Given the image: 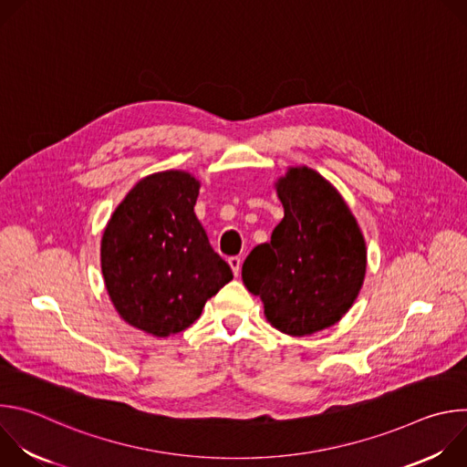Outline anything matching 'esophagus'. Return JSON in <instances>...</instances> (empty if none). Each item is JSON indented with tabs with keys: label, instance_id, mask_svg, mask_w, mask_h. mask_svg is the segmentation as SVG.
I'll list each match as a JSON object with an SVG mask.
<instances>
[{
	"label": "esophagus",
	"instance_id": "obj_1",
	"mask_svg": "<svg viewBox=\"0 0 467 467\" xmlns=\"http://www.w3.org/2000/svg\"><path fill=\"white\" fill-rule=\"evenodd\" d=\"M229 265L234 275H240V270H242V258L240 256H231L229 258Z\"/></svg>",
	"mask_w": 467,
	"mask_h": 467
}]
</instances>
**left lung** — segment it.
<instances>
[{"label": "left lung", "instance_id": "1", "mask_svg": "<svg viewBox=\"0 0 467 467\" xmlns=\"http://www.w3.org/2000/svg\"><path fill=\"white\" fill-rule=\"evenodd\" d=\"M285 218L242 265L245 288L268 321L308 337L342 319L366 275V242L338 190L317 171L290 168L277 181Z\"/></svg>", "mask_w": 467, "mask_h": 467}]
</instances>
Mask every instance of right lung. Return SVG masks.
<instances>
[{
	"label": "right lung",
	"instance_id": "add662e5",
	"mask_svg": "<svg viewBox=\"0 0 467 467\" xmlns=\"http://www.w3.org/2000/svg\"><path fill=\"white\" fill-rule=\"evenodd\" d=\"M199 181L159 171L139 181L110 216L101 238V272L118 314L166 338L190 327L231 279L193 205Z\"/></svg>",
	"mask_w": 467,
	"mask_h": 467
}]
</instances>
